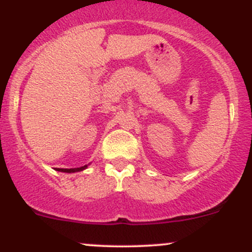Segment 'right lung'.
Returning <instances> with one entry per match:
<instances>
[{
    "mask_svg": "<svg viewBox=\"0 0 252 252\" xmlns=\"http://www.w3.org/2000/svg\"><path fill=\"white\" fill-rule=\"evenodd\" d=\"M87 168H88V165L79 166V168H72V169H59V168H58L57 170H58V171H63V173H68V174H71V173H78V171H83L84 169H87Z\"/></svg>",
    "mask_w": 252,
    "mask_h": 252,
    "instance_id": "add662e5",
    "label": "right lung"
}]
</instances>
